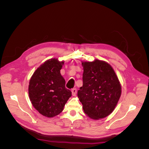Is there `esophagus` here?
I'll return each mask as SVG.
<instances>
[{
  "instance_id": "1",
  "label": "esophagus",
  "mask_w": 149,
  "mask_h": 149,
  "mask_svg": "<svg viewBox=\"0 0 149 149\" xmlns=\"http://www.w3.org/2000/svg\"><path fill=\"white\" fill-rule=\"evenodd\" d=\"M71 92H72V95L75 96L76 94V93H77V89L76 88H73L71 89Z\"/></svg>"
}]
</instances>
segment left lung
<instances>
[{"instance_id": "obj_1", "label": "left lung", "mask_w": 149, "mask_h": 149, "mask_svg": "<svg viewBox=\"0 0 149 149\" xmlns=\"http://www.w3.org/2000/svg\"><path fill=\"white\" fill-rule=\"evenodd\" d=\"M83 86L78 96L83 109L93 119L106 118L114 111L121 95V86L113 68L96 60L83 62Z\"/></svg>"}]
</instances>
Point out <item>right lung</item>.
<instances>
[{"label":"right lung","mask_w":149,"mask_h":149,"mask_svg":"<svg viewBox=\"0 0 149 149\" xmlns=\"http://www.w3.org/2000/svg\"><path fill=\"white\" fill-rule=\"evenodd\" d=\"M64 61L52 58L36 70L30 80L29 94L33 106L47 118L59 114L71 96L60 73Z\"/></svg>","instance_id":"add662e5"}]
</instances>
